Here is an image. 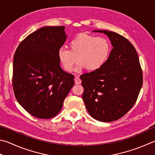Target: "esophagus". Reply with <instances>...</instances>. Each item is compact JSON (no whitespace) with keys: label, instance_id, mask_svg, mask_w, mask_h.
<instances>
[{"label":"esophagus","instance_id":"obj_1","mask_svg":"<svg viewBox=\"0 0 155 155\" xmlns=\"http://www.w3.org/2000/svg\"><path fill=\"white\" fill-rule=\"evenodd\" d=\"M81 83V80L79 77H76L75 78V84H80Z\"/></svg>","mask_w":155,"mask_h":155}]
</instances>
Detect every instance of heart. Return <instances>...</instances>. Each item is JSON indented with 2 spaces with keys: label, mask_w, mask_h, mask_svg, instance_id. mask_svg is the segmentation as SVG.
<instances>
[{
  "label": "heart",
  "mask_w": 155,
  "mask_h": 155,
  "mask_svg": "<svg viewBox=\"0 0 155 155\" xmlns=\"http://www.w3.org/2000/svg\"><path fill=\"white\" fill-rule=\"evenodd\" d=\"M69 50L61 48L58 57L67 71L71 72L77 61L76 71L86 69L95 71L106 62L110 52V44L103 37H96L86 33H81L69 42Z\"/></svg>",
  "instance_id": "1"
}]
</instances>
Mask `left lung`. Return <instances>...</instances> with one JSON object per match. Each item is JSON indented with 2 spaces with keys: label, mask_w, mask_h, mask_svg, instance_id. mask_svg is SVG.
Here are the masks:
<instances>
[{
  "label": "left lung",
  "mask_w": 155,
  "mask_h": 155,
  "mask_svg": "<svg viewBox=\"0 0 155 155\" xmlns=\"http://www.w3.org/2000/svg\"><path fill=\"white\" fill-rule=\"evenodd\" d=\"M93 31L106 34L113 48L100 69L80 76L82 98L92 117L113 121L136 103L142 86V71L138 53L127 39L111 31Z\"/></svg>",
  "instance_id": "obj_1"
}]
</instances>
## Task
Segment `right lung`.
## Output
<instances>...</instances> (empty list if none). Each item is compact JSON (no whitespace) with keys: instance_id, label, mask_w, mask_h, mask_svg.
<instances>
[{"instance_id":"1","label":"right lung","mask_w":155,"mask_h":155,"mask_svg":"<svg viewBox=\"0 0 155 155\" xmlns=\"http://www.w3.org/2000/svg\"><path fill=\"white\" fill-rule=\"evenodd\" d=\"M65 26H45L19 44L13 57V87L19 104L35 117H54L74 85L60 67L58 51L68 36Z\"/></svg>"}]
</instances>
